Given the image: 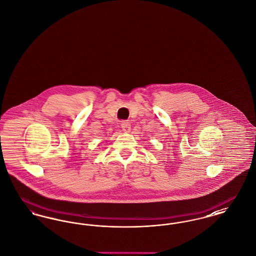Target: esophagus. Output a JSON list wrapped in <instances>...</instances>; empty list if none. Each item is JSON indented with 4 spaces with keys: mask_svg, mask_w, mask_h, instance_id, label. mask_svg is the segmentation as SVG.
<instances>
[{
    "mask_svg": "<svg viewBox=\"0 0 256 256\" xmlns=\"http://www.w3.org/2000/svg\"><path fill=\"white\" fill-rule=\"evenodd\" d=\"M121 128L124 132H128L130 130V122L128 121H122L121 122Z\"/></svg>",
    "mask_w": 256,
    "mask_h": 256,
    "instance_id": "obj_1",
    "label": "esophagus"
}]
</instances>
